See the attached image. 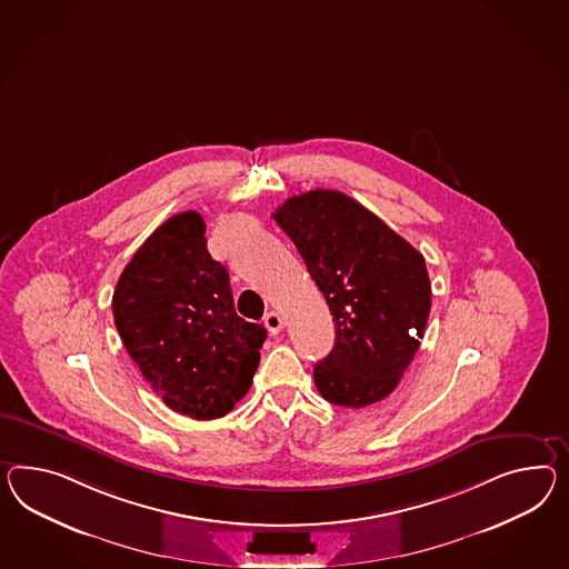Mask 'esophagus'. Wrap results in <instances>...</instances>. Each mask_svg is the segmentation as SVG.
Masks as SVG:
<instances>
[{
  "label": "esophagus",
  "instance_id": "obj_1",
  "mask_svg": "<svg viewBox=\"0 0 569 569\" xmlns=\"http://www.w3.org/2000/svg\"><path fill=\"white\" fill-rule=\"evenodd\" d=\"M263 323H266V328H268V332H270V335H278V332L282 330V318H280V313H277V311L266 313Z\"/></svg>",
  "mask_w": 569,
  "mask_h": 569
}]
</instances>
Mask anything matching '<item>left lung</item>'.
<instances>
[{"label":"left lung","instance_id":"obj_1","mask_svg":"<svg viewBox=\"0 0 569 569\" xmlns=\"http://www.w3.org/2000/svg\"><path fill=\"white\" fill-rule=\"evenodd\" d=\"M330 313L336 342L313 367L318 392L363 408L392 393L421 345L431 309L425 258L347 193L311 190L272 214Z\"/></svg>","mask_w":569,"mask_h":569}]
</instances>
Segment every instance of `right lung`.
Masks as SVG:
<instances>
[{
  "mask_svg": "<svg viewBox=\"0 0 569 569\" xmlns=\"http://www.w3.org/2000/svg\"><path fill=\"white\" fill-rule=\"evenodd\" d=\"M204 219L176 214L123 268L113 318L152 390L179 415L219 419L248 393L266 340L237 316L229 272L206 248Z\"/></svg>",
  "mask_w": 569,
  "mask_h": 569,
  "instance_id": "1",
  "label": "right lung"
}]
</instances>
